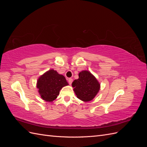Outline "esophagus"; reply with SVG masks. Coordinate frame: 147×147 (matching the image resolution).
<instances>
[{
  "label": "esophagus",
  "mask_w": 147,
  "mask_h": 147,
  "mask_svg": "<svg viewBox=\"0 0 147 147\" xmlns=\"http://www.w3.org/2000/svg\"><path fill=\"white\" fill-rule=\"evenodd\" d=\"M68 81H69V84H72V82H73V79H72V78H69V79L68 80Z\"/></svg>",
  "instance_id": "obj_1"
}]
</instances>
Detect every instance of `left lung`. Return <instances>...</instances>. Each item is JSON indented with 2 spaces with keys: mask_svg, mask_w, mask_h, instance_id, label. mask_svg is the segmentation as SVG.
I'll use <instances>...</instances> for the list:
<instances>
[{
  "mask_svg": "<svg viewBox=\"0 0 147 147\" xmlns=\"http://www.w3.org/2000/svg\"><path fill=\"white\" fill-rule=\"evenodd\" d=\"M78 76V79L75 80L72 84L75 94L82 101H91L98 93L100 83L94 75L88 70L82 71Z\"/></svg>",
  "mask_w": 147,
  "mask_h": 147,
  "instance_id": "obj_1",
  "label": "left lung"
}]
</instances>
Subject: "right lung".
I'll return each mask as SVG.
<instances>
[{"label": "right lung", "mask_w": 147, "mask_h": 147, "mask_svg": "<svg viewBox=\"0 0 147 147\" xmlns=\"http://www.w3.org/2000/svg\"><path fill=\"white\" fill-rule=\"evenodd\" d=\"M68 84L64 75L51 69L38 78L37 88L42 99L46 102H53L59 94L62 88Z\"/></svg>", "instance_id": "right-lung-1"}]
</instances>
